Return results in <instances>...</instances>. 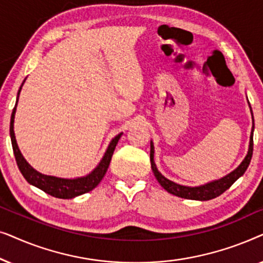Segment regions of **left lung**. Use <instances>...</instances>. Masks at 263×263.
I'll return each mask as SVG.
<instances>
[{"instance_id":"8db88e82","label":"left lung","mask_w":263,"mask_h":263,"mask_svg":"<svg viewBox=\"0 0 263 263\" xmlns=\"http://www.w3.org/2000/svg\"><path fill=\"white\" fill-rule=\"evenodd\" d=\"M250 111H251V107H250ZM251 116H253V111H251ZM253 135H254V117H253V129H251V134H250L249 149H248L247 156L243 159L242 163L239 164V166L237 167L236 170L230 172L229 175H226L225 177L217 179V181L206 183V184L203 185H199V186L181 185L170 181V179H167L166 177H164V176L158 171L157 165L154 163V146L152 141H151V154H149L151 166H152V171L154 176H156L157 181L159 182V184L163 186L167 193L172 194V195L182 197V199H189V200H199V201L212 200L214 199V197L221 195L224 192H226V190H228L230 186H231L233 183H235L240 176H243L244 172L247 171V168L250 164L251 157H253V149H254Z\"/></svg>"}]
</instances>
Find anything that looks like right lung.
<instances>
[{"label": "right lung", "instance_id": "obj_1", "mask_svg": "<svg viewBox=\"0 0 263 263\" xmlns=\"http://www.w3.org/2000/svg\"><path fill=\"white\" fill-rule=\"evenodd\" d=\"M26 80V79H25ZM24 80V82H25ZM24 82L21 84L19 92H17V98H16V104L14 106L12 117H10V140H12V146H13V152L14 156H15V160L17 164V167L25 179L30 183V184L37 186L43 192H45L49 195L53 197H59V199H73L75 196L82 195V194L91 192L96 188L97 185L99 184L100 181H102L104 176H105L107 167H109L111 157H112L114 151L116 148V145L118 140L122 136V133L115 136V138L111 140L109 147H107L105 154L100 160V163L97 165V167L93 170L91 174L87 176H84V177H78V178H59L55 177V176H46L43 175L37 170H34L33 167L31 166L30 164L27 163L26 159L21 154L19 147H17L16 140H15V134H14V117H15L16 112V105L17 100H19V95L21 88H23Z\"/></svg>", "mask_w": 263, "mask_h": 263}]
</instances>
